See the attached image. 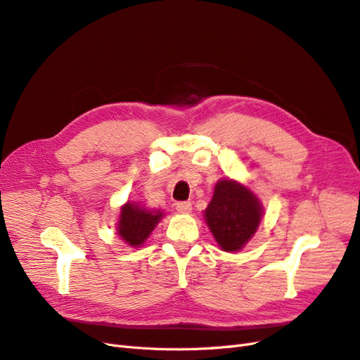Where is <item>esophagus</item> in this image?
I'll use <instances>...</instances> for the list:
<instances>
[{
  "mask_svg": "<svg viewBox=\"0 0 360 360\" xmlns=\"http://www.w3.org/2000/svg\"><path fill=\"white\" fill-rule=\"evenodd\" d=\"M176 209L180 213H191L192 212V202L191 201H180L176 204Z\"/></svg>",
  "mask_w": 360,
  "mask_h": 360,
  "instance_id": "34e87169",
  "label": "esophagus"
}]
</instances>
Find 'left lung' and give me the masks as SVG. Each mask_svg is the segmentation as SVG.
Segmentation results:
<instances>
[{"instance_id":"left-lung-1","label":"left lung","mask_w":360,"mask_h":360,"mask_svg":"<svg viewBox=\"0 0 360 360\" xmlns=\"http://www.w3.org/2000/svg\"><path fill=\"white\" fill-rule=\"evenodd\" d=\"M263 217L259 200L243 184L230 179L216 183L204 219L224 250H240L257 231Z\"/></svg>"}]
</instances>
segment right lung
Wrapping results in <instances>:
<instances>
[{
  "instance_id": "right-lung-1",
  "label": "right lung",
  "mask_w": 360,
  "mask_h": 360,
  "mask_svg": "<svg viewBox=\"0 0 360 360\" xmlns=\"http://www.w3.org/2000/svg\"><path fill=\"white\" fill-rule=\"evenodd\" d=\"M163 213L151 212L136 202H126L120 210L117 234L129 246H141L155 230Z\"/></svg>"
}]
</instances>
